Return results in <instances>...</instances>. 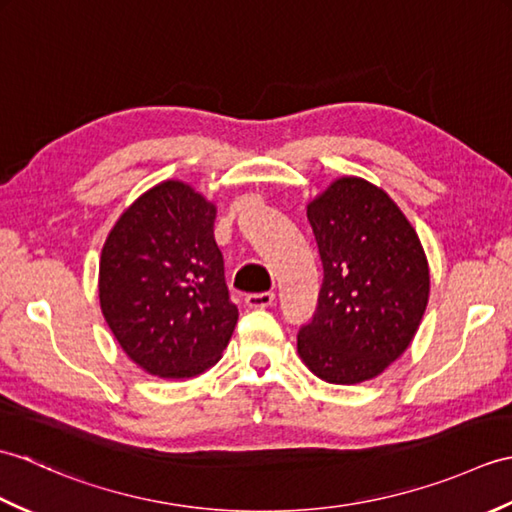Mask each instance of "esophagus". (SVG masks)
<instances>
[{"mask_svg": "<svg viewBox=\"0 0 512 512\" xmlns=\"http://www.w3.org/2000/svg\"><path fill=\"white\" fill-rule=\"evenodd\" d=\"M244 303L248 308H270L275 303L273 292H255V295H246Z\"/></svg>", "mask_w": 512, "mask_h": 512, "instance_id": "esophagus-1", "label": "esophagus"}]
</instances>
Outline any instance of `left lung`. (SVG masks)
<instances>
[{"label":"left lung","instance_id":"left-lung-1","mask_svg":"<svg viewBox=\"0 0 512 512\" xmlns=\"http://www.w3.org/2000/svg\"><path fill=\"white\" fill-rule=\"evenodd\" d=\"M323 284L297 350L314 376L356 385L407 350L429 301V264L396 202L363 178H339L308 204Z\"/></svg>","mask_w":512,"mask_h":512}]
</instances>
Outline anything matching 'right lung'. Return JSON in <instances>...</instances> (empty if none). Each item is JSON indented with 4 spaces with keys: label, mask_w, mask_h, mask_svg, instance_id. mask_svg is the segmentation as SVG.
Masks as SVG:
<instances>
[{
    "label": "right lung",
    "mask_w": 512,
    "mask_h": 512,
    "mask_svg": "<svg viewBox=\"0 0 512 512\" xmlns=\"http://www.w3.org/2000/svg\"><path fill=\"white\" fill-rule=\"evenodd\" d=\"M215 204L165 180L140 195L105 239L103 317L147 374L191 378L222 358L237 323L213 237Z\"/></svg>",
    "instance_id": "right-lung-1"
}]
</instances>
